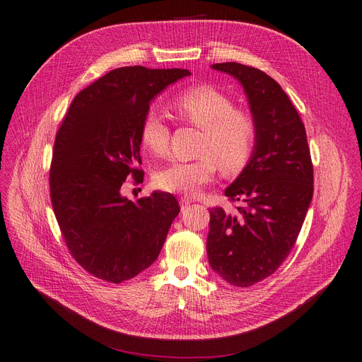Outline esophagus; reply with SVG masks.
Instances as JSON below:
<instances>
[{
    "label": "esophagus",
    "instance_id": "34e87169",
    "mask_svg": "<svg viewBox=\"0 0 362 362\" xmlns=\"http://www.w3.org/2000/svg\"><path fill=\"white\" fill-rule=\"evenodd\" d=\"M192 202H193V199L189 197V196H181V197H180V205H181L182 208L189 206Z\"/></svg>",
    "mask_w": 362,
    "mask_h": 362
}]
</instances>
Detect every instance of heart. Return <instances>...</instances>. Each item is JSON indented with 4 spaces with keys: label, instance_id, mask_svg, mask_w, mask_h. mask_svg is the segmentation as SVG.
I'll return each instance as SVG.
<instances>
[{
    "label": "heart",
    "instance_id": "obj_1",
    "mask_svg": "<svg viewBox=\"0 0 362 362\" xmlns=\"http://www.w3.org/2000/svg\"><path fill=\"white\" fill-rule=\"evenodd\" d=\"M175 117L185 124L202 129L197 154L192 161H172L154 175L160 190L194 196L214 180L220 168L224 175H235L250 160L257 127L250 112L235 107L229 95L208 85L187 88L170 103ZM141 139L149 153L165 156L170 129L156 110H148L141 124Z\"/></svg>",
    "mask_w": 362,
    "mask_h": 362
}]
</instances>
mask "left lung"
I'll return each mask as SVG.
<instances>
[{
    "mask_svg": "<svg viewBox=\"0 0 362 362\" xmlns=\"http://www.w3.org/2000/svg\"><path fill=\"white\" fill-rule=\"evenodd\" d=\"M213 69L244 86L257 136L250 161L226 190L235 213L209 209V265L228 283L248 288L289 256L313 197V163L305 127L289 95L267 73L240 62Z\"/></svg>",
    "mask_w": 362,
    "mask_h": 362,
    "instance_id": "8db88e82",
    "label": "left lung"
}]
</instances>
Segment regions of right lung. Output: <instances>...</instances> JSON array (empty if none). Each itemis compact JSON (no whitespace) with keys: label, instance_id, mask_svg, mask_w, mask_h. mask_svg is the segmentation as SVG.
I'll return each mask as SVG.
<instances>
[{"label":"right lung","instance_id":"1","mask_svg":"<svg viewBox=\"0 0 362 362\" xmlns=\"http://www.w3.org/2000/svg\"><path fill=\"white\" fill-rule=\"evenodd\" d=\"M185 69L142 66L110 70L71 102L57 132L51 161V202L71 257L93 277L122 283L158 257L180 205L170 193L138 201L121 194L139 184L141 124L149 102Z\"/></svg>","mask_w":362,"mask_h":362}]
</instances>
